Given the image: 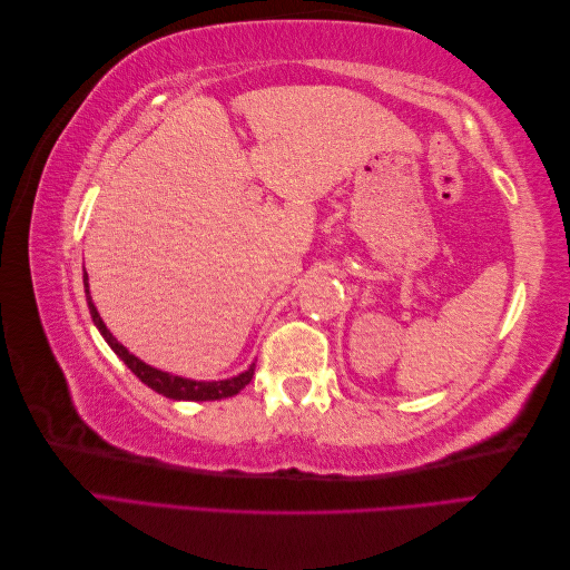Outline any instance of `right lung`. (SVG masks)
I'll return each instance as SVG.
<instances>
[{
  "mask_svg": "<svg viewBox=\"0 0 570 570\" xmlns=\"http://www.w3.org/2000/svg\"><path fill=\"white\" fill-rule=\"evenodd\" d=\"M82 283H85V295H88V308H90V316L95 321V325L99 327L101 337L107 340L109 347L116 352V356H120V361L140 377V381L151 387L154 392H159L168 400H185V402H214V400H226V396L237 394L239 390H245L252 381L254 375V364L235 377H228V381H189V377H180V375H170L166 371L159 368H151L145 361L137 358L135 354H130L124 344H120L111 333L109 327L101 321L97 306L92 304L90 297V285H88V273H82Z\"/></svg>",
  "mask_w": 570,
  "mask_h": 570,
  "instance_id": "right-lung-1",
  "label": "right lung"
}]
</instances>
